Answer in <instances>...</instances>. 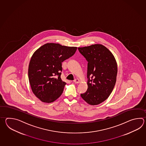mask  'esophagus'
Here are the masks:
<instances>
[{
  "label": "esophagus",
  "instance_id": "esophagus-1",
  "mask_svg": "<svg viewBox=\"0 0 146 146\" xmlns=\"http://www.w3.org/2000/svg\"><path fill=\"white\" fill-rule=\"evenodd\" d=\"M74 82L75 84H79L80 82V81H79L78 79H74Z\"/></svg>",
  "mask_w": 146,
  "mask_h": 146
}]
</instances>
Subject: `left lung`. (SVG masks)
Here are the masks:
<instances>
[{"label": "left lung", "mask_w": 146, "mask_h": 146, "mask_svg": "<svg viewBox=\"0 0 146 146\" xmlns=\"http://www.w3.org/2000/svg\"><path fill=\"white\" fill-rule=\"evenodd\" d=\"M88 62V89L81 94L89 104H99L108 98L115 86L117 66L112 53L101 44L79 47Z\"/></svg>", "instance_id": "1"}]
</instances>
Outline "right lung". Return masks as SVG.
Returning a JSON list of instances; mask_svg holds the SVG:
<instances>
[{"mask_svg":"<svg viewBox=\"0 0 146 146\" xmlns=\"http://www.w3.org/2000/svg\"><path fill=\"white\" fill-rule=\"evenodd\" d=\"M77 49L47 43L33 54L29 65V80L33 92L41 101L52 102L62 95L66 84L60 78L62 63L73 56Z\"/></svg>","mask_w":146,"mask_h":146,"instance_id":"obj_1","label":"right lung"}]
</instances>
